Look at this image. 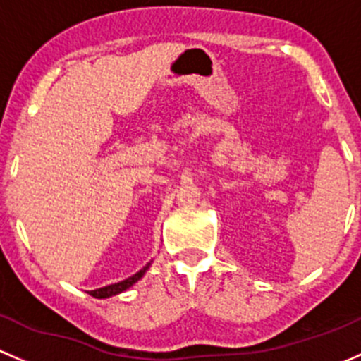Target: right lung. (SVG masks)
Returning a JSON list of instances; mask_svg holds the SVG:
<instances>
[{"label":"right lung","mask_w":361,"mask_h":361,"mask_svg":"<svg viewBox=\"0 0 361 361\" xmlns=\"http://www.w3.org/2000/svg\"><path fill=\"white\" fill-rule=\"evenodd\" d=\"M149 266H151V262H147L146 266H144L142 269L139 271V273L133 274V276L126 278V280H123V281H118V283H113V285H107V287L97 288V290H92L90 295L97 297V299H107V297H113V295H116V293L125 292L126 288L132 287L133 283H137V281H139L140 278L144 276V273H146V271L149 269Z\"/></svg>","instance_id":"1"}]
</instances>
